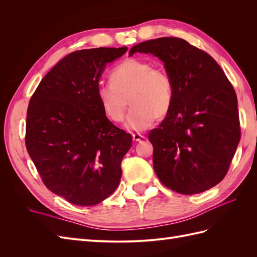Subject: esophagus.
I'll use <instances>...</instances> for the list:
<instances>
[{
    "label": "esophagus",
    "instance_id": "obj_1",
    "mask_svg": "<svg viewBox=\"0 0 257 257\" xmlns=\"http://www.w3.org/2000/svg\"><path fill=\"white\" fill-rule=\"evenodd\" d=\"M143 138H144V136L141 135V134H133V141H134L135 143L141 142Z\"/></svg>",
    "mask_w": 257,
    "mask_h": 257
}]
</instances>
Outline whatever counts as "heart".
<instances>
[{
  "instance_id": "b5f03b06",
  "label": "heart",
  "mask_w": 257,
  "mask_h": 257,
  "mask_svg": "<svg viewBox=\"0 0 257 257\" xmlns=\"http://www.w3.org/2000/svg\"><path fill=\"white\" fill-rule=\"evenodd\" d=\"M174 81L165 68L149 61L126 59L113 68L111 80L97 84V98L107 118L121 122L128 105L125 126L130 131L149 128L157 116H164L174 100Z\"/></svg>"
}]
</instances>
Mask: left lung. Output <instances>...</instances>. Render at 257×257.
<instances>
[{"mask_svg":"<svg viewBox=\"0 0 257 257\" xmlns=\"http://www.w3.org/2000/svg\"><path fill=\"white\" fill-rule=\"evenodd\" d=\"M164 63L174 81V100L165 119L149 133L153 168L177 193L205 192L223 180L240 142L236 92L215 60L178 37L135 45Z\"/></svg>","mask_w":257,"mask_h":257,"instance_id":"obj_1","label":"left lung"}]
</instances>
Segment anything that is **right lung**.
I'll use <instances>...</instances> for the list:
<instances>
[{"mask_svg": "<svg viewBox=\"0 0 257 257\" xmlns=\"http://www.w3.org/2000/svg\"><path fill=\"white\" fill-rule=\"evenodd\" d=\"M127 47L67 54L38 84L27 111L26 146L44 184L78 206H93L118 188L132 136L107 119L97 98L105 66Z\"/></svg>", "mask_w": 257, "mask_h": 257, "instance_id": "obj_1", "label": "right lung"}]
</instances>
